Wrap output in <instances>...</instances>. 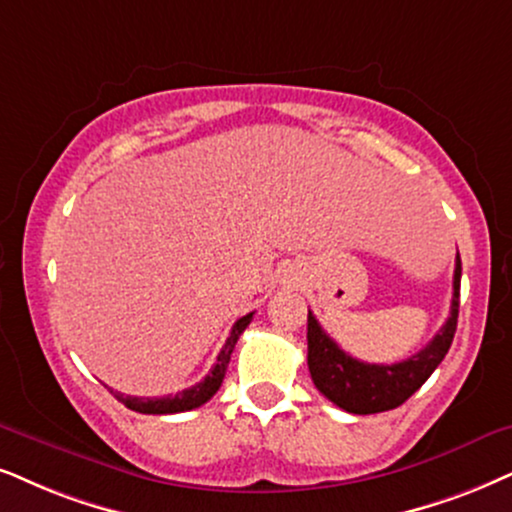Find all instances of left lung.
<instances>
[{"label": "left lung", "instance_id": "8db88e82", "mask_svg": "<svg viewBox=\"0 0 512 512\" xmlns=\"http://www.w3.org/2000/svg\"><path fill=\"white\" fill-rule=\"evenodd\" d=\"M458 295H461V257H456L449 319L418 354L392 366L366 364V361L349 357L309 312L307 366L316 390L342 411L359 413V416L397 409L430 378L449 352L458 323Z\"/></svg>", "mask_w": 512, "mask_h": 512}]
</instances>
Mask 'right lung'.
Returning <instances> with one entry per match:
<instances>
[{
    "instance_id": "add662e5",
    "label": "right lung",
    "mask_w": 512,
    "mask_h": 512,
    "mask_svg": "<svg viewBox=\"0 0 512 512\" xmlns=\"http://www.w3.org/2000/svg\"><path fill=\"white\" fill-rule=\"evenodd\" d=\"M250 321H252V312L241 316V319L234 323L229 338L224 342L222 352H219L217 364L210 368V373L205 375L198 385L189 387V390H181L177 394H167V397H129V394H120V392H115V397H118L127 409L137 413H151V416H165V413H181V411L198 409V406H203L205 401H210L217 394L219 385H222L226 375V366H229L231 361V352H234L241 333L250 326Z\"/></svg>"
}]
</instances>
